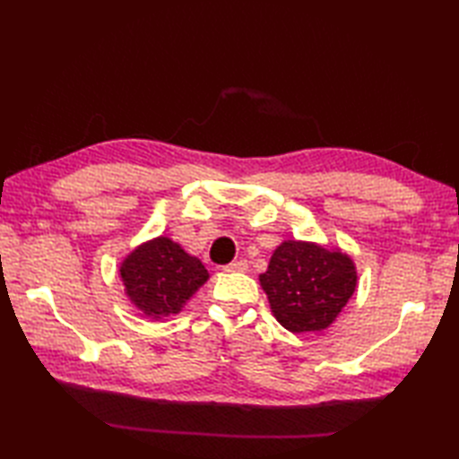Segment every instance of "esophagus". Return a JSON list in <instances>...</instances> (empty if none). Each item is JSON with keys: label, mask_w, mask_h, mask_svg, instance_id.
<instances>
[{"label": "esophagus", "mask_w": 459, "mask_h": 459, "mask_svg": "<svg viewBox=\"0 0 459 459\" xmlns=\"http://www.w3.org/2000/svg\"><path fill=\"white\" fill-rule=\"evenodd\" d=\"M224 272H245V270H248V262L247 260H235V262H230V264H227L222 268Z\"/></svg>", "instance_id": "1"}]
</instances>
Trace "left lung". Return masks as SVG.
Masks as SVG:
<instances>
[{
	"instance_id": "8db88e82",
	"label": "left lung",
	"mask_w": 459,
	"mask_h": 459,
	"mask_svg": "<svg viewBox=\"0 0 459 459\" xmlns=\"http://www.w3.org/2000/svg\"><path fill=\"white\" fill-rule=\"evenodd\" d=\"M272 314L291 333L321 331L333 324L357 286L353 260L316 242L284 240L260 274Z\"/></svg>"
}]
</instances>
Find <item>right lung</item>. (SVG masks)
Returning <instances> with one entry per match:
<instances>
[{"mask_svg": "<svg viewBox=\"0 0 459 459\" xmlns=\"http://www.w3.org/2000/svg\"><path fill=\"white\" fill-rule=\"evenodd\" d=\"M120 278L132 304L143 316L161 319L179 314L187 299L209 280V272L178 242L158 237L124 258Z\"/></svg>", "mask_w": 459, "mask_h": 459, "instance_id": "right-lung-1", "label": "right lung"}]
</instances>
